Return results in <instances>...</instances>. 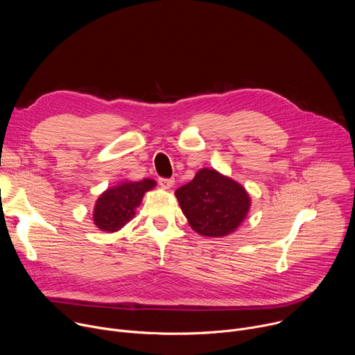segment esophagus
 Here are the masks:
<instances>
[{
	"instance_id": "obj_1",
	"label": "esophagus",
	"mask_w": 355,
	"mask_h": 355,
	"mask_svg": "<svg viewBox=\"0 0 355 355\" xmlns=\"http://www.w3.org/2000/svg\"><path fill=\"white\" fill-rule=\"evenodd\" d=\"M174 180L173 178H160L159 180V184H160V187L162 188H164V189H170L173 185H174Z\"/></svg>"
}]
</instances>
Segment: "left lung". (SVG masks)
<instances>
[{
	"mask_svg": "<svg viewBox=\"0 0 355 355\" xmlns=\"http://www.w3.org/2000/svg\"><path fill=\"white\" fill-rule=\"evenodd\" d=\"M175 196L191 227L200 236L225 237L243 223L251 199L245 188L215 168H200Z\"/></svg>",
	"mask_w": 355,
	"mask_h": 355,
	"instance_id": "8db88e82",
	"label": "left lung"
}]
</instances>
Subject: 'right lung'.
I'll return each mask as SVG.
<instances>
[{
    "instance_id": "right-lung-1",
    "label": "right lung",
    "mask_w": 355,
    "mask_h": 355,
    "mask_svg": "<svg viewBox=\"0 0 355 355\" xmlns=\"http://www.w3.org/2000/svg\"><path fill=\"white\" fill-rule=\"evenodd\" d=\"M156 187V181L144 178L141 181H122L101 193L95 202L92 220L103 232L115 233L121 230L136 215V208L144 193Z\"/></svg>"
}]
</instances>
